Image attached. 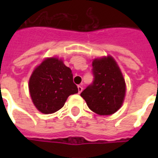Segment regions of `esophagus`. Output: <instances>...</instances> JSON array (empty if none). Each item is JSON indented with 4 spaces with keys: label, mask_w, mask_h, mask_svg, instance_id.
Wrapping results in <instances>:
<instances>
[{
    "label": "esophagus",
    "mask_w": 158,
    "mask_h": 158,
    "mask_svg": "<svg viewBox=\"0 0 158 158\" xmlns=\"http://www.w3.org/2000/svg\"><path fill=\"white\" fill-rule=\"evenodd\" d=\"M78 90H79V94H80V93L82 92V90H83V87H82V86L78 85Z\"/></svg>",
    "instance_id": "1"
}]
</instances>
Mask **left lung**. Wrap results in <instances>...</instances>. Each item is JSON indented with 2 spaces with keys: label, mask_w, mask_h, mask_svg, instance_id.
Here are the masks:
<instances>
[{
  "label": "left lung",
  "mask_w": 158,
  "mask_h": 158,
  "mask_svg": "<svg viewBox=\"0 0 158 158\" xmlns=\"http://www.w3.org/2000/svg\"><path fill=\"white\" fill-rule=\"evenodd\" d=\"M92 67L93 83L80 96L94 113L99 115L113 114L121 107L125 96V80L121 70L111 56L96 58Z\"/></svg>",
  "instance_id": "1"
}]
</instances>
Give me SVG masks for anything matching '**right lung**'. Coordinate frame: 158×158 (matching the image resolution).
I'll use <instances>...</instances> for the list:
<instances>
[{
  "label": "right lung",
  "mask_w": 158,
  "mask_h": 158,
  "mask_svg": "<svg viewBox=\"0 0 158 158\" xmlns=\"http://www.w3.org/2000/svg\"><path fill=\"white\" fill-rule=\"evenodd\" d=\"M29 89L34 105L45 114L61 109L68 97L79 91L71 69L56 57L45 58L34 70Z\"/></svg>",
  "instance_id": "obj_1"
}]
</instances>
